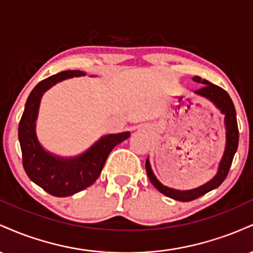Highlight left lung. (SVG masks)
Segmentation results:
<instances>
[{
    "label": "left lung",
    "mask_w": 253,
    "mask_h": 253,
    "mask_svg": "<svg viewBox=\"0 0 253 253\" xmlns=\"http://www.w3.org/2000/svg\"><path fill=\"white\" fill-rule=\"evenodd\" d=\"M193 81H195L197 83L205 84L203 88L196 90L195 94L200 95V96L207 98L210 100L217 109L220 110L221 114L225 115V128H226V145H225V151H223V155L221 161L219 163V168L215 176L205 183L203 185L195 188V189L190 190H177L173 188H169L167 185L162 184L161 182L157 179V177L153 173L152 169H151V164L149 158L146 159V163H145V168H146L147 176H149L151 183L157 188V190L161 191L162 194L167 195L168 197L176 200V201H182V202H188L191 200H195L197 197L205 195L208 191L215 189L219 187L221 183L225 181V178L228 175L229 168L232 165V161H233V157L236 155L237 149H238V141H239V130H238V124H237V113L236 108H234V104L232 102L231 97L227 92L225 91L222 88L215 85V84L208 82V81L202 80L201 77L195 76L193 78Z\"/></svg>",
    "instance_id": "left-lung-1"
}]
</instances>
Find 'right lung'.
<instances>
[{
  "label": "right lung",
  "instance_id": "obj_1",
  "mask_svg": "<svg viewBox=\"0 0 253 253\" xmlns=\"http://www.w3.org/2000/svg\"><path fill=\"white\" fill-rule=\"evenodd\" d=\"M84 75L78 70L63 71L38 83L26 101L19 124V141L26 173L31 181L57 197L71 196L91 185L100 176L110 151L130 135L129 132L103 135L85 152L75 157L57 156L42 146L36 129L42 95L54 84Z\"/></svg>",
  "mask_w": 253,
  "mask_h": 253
}]
</instances>
